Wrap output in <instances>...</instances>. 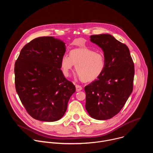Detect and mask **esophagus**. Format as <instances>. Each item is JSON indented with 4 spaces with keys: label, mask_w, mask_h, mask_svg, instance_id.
Wrapping results in <instances>:
<instances>
[{
    "label": "esophagus",
    "mask_w": 153,
    "mask_h": 153,
    "mask_svg": "<svg viewBox=\"0 0 153 153\" xmlns=\"http://www.w3.org/2000/svg\"><path fill=\"white\" fill-rule=\"evenodd\" d=\"M76 91L79 92V91H81L82 90V88L81 86L76 85Z\"/></svg>",
    "instance_id": "esophagus-1"
}]
</instances>
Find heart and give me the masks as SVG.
<instances>
[{
	"label": "heart",
	"mask_w": 153,
	"mask_h": 153,
	"mask_svg": "<svg viewBox=\"0 0 153 153\" xmlns=\"http://www.w3.org/2000/svg\"><path fill=\"white\" fill-rule=\"evenodd\" d=\"M75 65L77 76L83 82H92L97 79L103 72L106 61L101 53L82 48L73 50L70 56L64 54L61 59V69L63 75L70 76V71Z\"/></svg>",
	"instance_id": "heart-1"
}]
</instances>
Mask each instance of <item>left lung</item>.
<instances>
[{
	"label": "left lung",
	"instance_id": "left-lung-1",
	"mask_svg": "<svg viewBox=\"0 0 153 153\" xmlns=\"http://www.w3.org/2000/svg\"><path fill=\"white\" fill-rule=\"evenodd\" d=\"M90 41L103 51V73L85 87V108L97 120H107L122 110L133 91L134 66L128 47L108 34L92 35Z\"/></svg>",
	"mask_w": 153,
	"mask_h": 153
}]
</instances>
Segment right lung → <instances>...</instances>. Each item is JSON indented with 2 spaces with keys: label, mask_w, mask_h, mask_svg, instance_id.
I'll return each instance as SVG.
<instances>
[{
  "label": "right lung",
  "mask_w": 153,
  "mask_h": 153,
  "mask_svg": "<svg viewBox=\"0 0 153 153\" xmlns=\"http://www.w3.org/2000/svg\"><path fill=\"white\" fill-rule=\"evenodd\" d=\"M65 51L63 40L40 37L24 47L15 63L16 92L28 114L36 120L60 119L76 91L60 70Z\"/></svg>",
  "instance_id": "1"
}]
</instances>
